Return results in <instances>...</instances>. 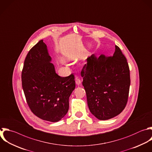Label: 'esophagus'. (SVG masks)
Masks as SVG:
<instances>
[{"instance_id":"obj_1","label":"esophagus","mask_w":152,"mask_h":152,"mask_svg":"<svg viewBox=\"0 0 152 152\" xmlns=\"http://www.w3.org/2000/svg\"><path fill=\"white\" fill-rule=\"evenodd\" d=\"M75 82H76V84L78 86H80L81 84V80L80 79V78L78 76H76V77H75Z\"/></svg>"}]
</instances>
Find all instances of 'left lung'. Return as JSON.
I'll return each mask as SVG.
<instances>
[{"label": "left lung", "mask_w": 152, "mask_h": 152, "mask_svg": "<svg viewBox=\"0 0 152 152\" xmlns=\"http://www.w3.org/2000/svg\"><path fill=\"white\" fill-rule=\"evenodd\" d=\"M87 104L91 113L100 120L119 115L128 102L130 73L126 59L115 46L111 56L92 55L81 72Z\"/></svg>", "instance_id": "8db88e82"}]
</instances>
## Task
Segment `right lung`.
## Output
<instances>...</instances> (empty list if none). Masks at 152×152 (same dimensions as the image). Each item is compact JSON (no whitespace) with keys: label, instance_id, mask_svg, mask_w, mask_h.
Returning <instances> with one entry per match:
<instances>
[{"label":"right lung","instance_id":"1","mask_svg":"<svg viewBox=\"0 0 152 152\" xmlns=\"http://www.w3.org/2000/svg\"><path fill=\"white\" fill-rule=\"evenodd\" d=\"M50 61L47 46L41 40L27 55L21 79L31 112L43 120L55 122L68 112L75 81L73 74L65 77L58 75Z\"/></svg>","mask_w":152,"mask_h":152}]
</instances>
